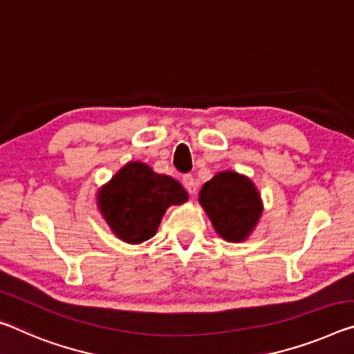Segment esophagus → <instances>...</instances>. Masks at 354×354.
Here are the masks:
<instances>
[{
  "label": "esophagus",
  "mask_w": 354,
  "mask_h": 354,
  "mask_svg": "<svg viewBox=\"0 0 354 354\" xmlns=\"http://www.w3.org/2000/svg\"><path fill=\"white\" fill-rule=\"evenodd\" d=\"M183 184H184V187H186V190L190 195L197 192V181H195V178L192 175H184L183 176Z\"/></svg>",
  "instance_id": "34e87169"
}]
</instances>
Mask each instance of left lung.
<instances>
[{
  "label": "left lung",
  "mask_w": 354,
  "mask_h": 354,
  "mask_svg": "<svg viewBox=\"0 0 354 354\" xmlns=\"http://www.w3.org/2000/svg\"><path fill=\"white\" fill-rule=\"evenodd\" d=\"M198 201L218 236L243 243L263 214L261 195L252 179L233 170L218 171L203 184Z\"/></svg>",
  "instance_id": "8db88e82"
}]
</instances>
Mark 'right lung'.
Wrapping results in <instances>:
<instances>
[{
  "mask_svg": "<svg viewBox=\"0 0 354 354\" xmlns=\"http://www.w3.org/2000/svg\"><path fill=\"white\" fill-rule=\"evenodd\" d=\"M99 212L118 239L142 244L157 233L171 205H183L189 194L176 179L159 175L143 162H129L97 190Z\"/></svg>",
  "mask_w": 354,
  "mask_h": 354,
  "instance_id": "add662e5",
  "label": "right lung"
}]
</instances>
